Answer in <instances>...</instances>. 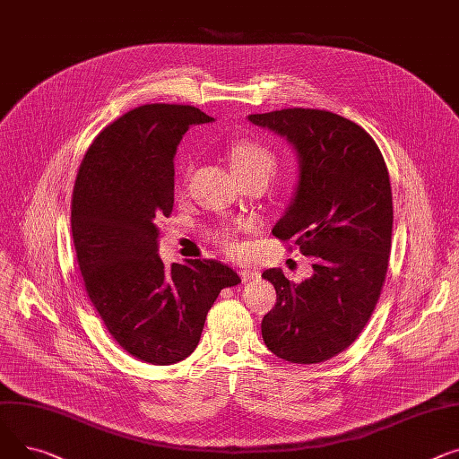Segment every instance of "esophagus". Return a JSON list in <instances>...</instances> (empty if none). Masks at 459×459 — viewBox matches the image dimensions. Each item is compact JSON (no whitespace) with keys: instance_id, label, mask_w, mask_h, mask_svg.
<instances>
[{"instance_id":"esophagus-1","label":"esophagus","mask_w":459,"mask_h":459,"mask_svg":"<svg viewBox=\"0 0 459 459\" xmlns=\"http://www.w3.org/2000/svg\"><path fill=\"white\" fill-rule=\"evenodd\" d=\"M238 276L240 280L248 283V281H257L261 278V274L257 271H252V268H242V271H238Z\"/></svg>"}]
</instances>
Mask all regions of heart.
<instances>
[{
	"label": "heart",
	"instance_id": "heart-1",
	"mask_svg": "<svg viewBox=\"0 0 459 459\" xmlns=\"http://www.w3.org/2000/svg\"><path fill=\"white\" fill-rule=\"evenodd\" d=\"M230 163L233 174L237 172H247V170H266L268 174H273L276 169V159L274 155L268 152L263 144L254 143V141H240L230 150ZM188 176V169L185 170V179ZM224 245L228 247L230 252H238V245H235L233 240L228 237L222 238Z\"/></svg>",
	"mask_w": 459,
	"mask_h": 459
}]
</instances>
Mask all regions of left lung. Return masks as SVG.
I'll use <instances>...</instances> for the list:
<instances>
[{
  "label": "left lung",
  "instance_id": "1",
  "mask_svg": "<svg viewBox=\"0 0 459 459\" xmlns=\"http://www.w3.org/2000/svg\"><path fill=\"white\" fill-rule=\"evenodd\" d=\"M248 120L299 155V185L273 235L315 261L299 285L280 268L263 273L278 294L263 341L285 361L322 363L358 339L378 304L393 233L389 172L370 134L335 113L294 107Z\"/></svg>",
  "mask_w": 459,
  "mask_h": 459
}]
</instances>
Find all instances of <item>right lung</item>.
Instances as JSON below:
<instances>
[{
    "label": "right lung",
    "instance_id": "1",
    "mask_svg": "<svg viewBox=\"0 0 459 459\" xmlns=\"http://www.w3.org/2000/svg\"><path fill=\"white\" fill-rule=\"evenodd\" d=\"M211 120L193 105H141L98 134L75 178L72 237L89 299L126 352L152 365L191 356L221 290L240 283L221 261L165 268L157 255L178 144Z\"/></svg>",
    "mask_w": 459,
    "mask_h": 459
}]
</instances>
